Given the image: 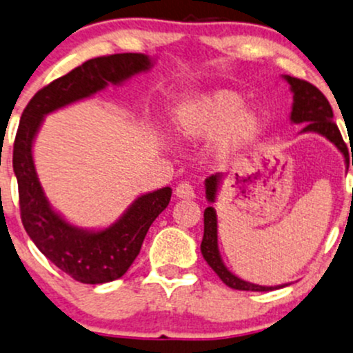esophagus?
<instances>
[{
  "label": "esophagus",
  "mask_w": 353,
  "mask_h": 353,
  "mask_svg": "<svg viewBox=\"0 0 353 353\" xmlns=\"http://www.w3.org/2000/svg\"><path fill=\"white\" fill-rule=\"evenodd\" d=\"M176 197L179 199H194L195 197V192H194V188L189 184V182H181L179 185L176 188Z\"/></svg>",
  "instance_id": "esophagus-1"
}]
</instances>
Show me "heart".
Wrapping results in <instances>:
<instances>
[{
	"mask_svg": "<svg viewBox=\"0 0 353 353\" xmlns=\"http://www.w3.org/2000/svg\"><path fill=\"white\" fill-rule=\"evenodd\" d=\"M243 100L232 90H219L189 101L181 108L177 130L188 139H203L222 130L223 146H240L260 133L256 113L241 110Z\"/></svg>",
	"mask_w": 353,
	"mask_h": 353,
	"instance_id": "obj_1",
	"label": "heart"
}]
</instances>
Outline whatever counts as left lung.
<instances>
[{
  "mask_svg": "<svg viewBox=\"0 0 353 353\" xmlns=\"http://www.w3.org/2000/svg\"><path fill=\"white\" fill-rule=\"evenodd\" d=\"M288 83L291 85V90L294 93V103H292L291 120L294 123H305V128L303 131H316L322 136H325L329 141H332L342 154L345 156L347 165H349V151H347V144L343 141L339 126L334 123V112L330 107L329 100L325 99L324 93L319 88L314 87L312 83L305 82V80L291 77V75H284ZM353 165V158H352ZM220 174L205 179V194L210 202L215 201V194L220 182ZM201 250L205 261L209 263L210 268L217 273L222 281L232 290L240 291H273L283 286H258V284L246 283L243 279L236 278L230 271L225 268L220 258L219 246H217V215H215L214 207H207L203 212V239L201 243Z\"/></svg>",
  "mask_w": 353,
  "mask_h": 353,
  "instance_id": "8db88e82",
  "label": "left lung"
}]
</instances>
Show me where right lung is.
<instances>
[{"label": "right lung", "instance_id": "1", "mask_svg": "<svg viewBox=\"0 0 353 353\" xmlns=\"http://www.w3.org/2000/svg\"><path fill=\"white\" fill-rule=\"evenodd\" d=\"M150 67V57L144 54L126 52L90 59L42 87L21 114L12 148L21 222L41 253L79 283L101 284L121 278L139 254L151 223L168 207L172 190L164 188L138 197L107 230H79L59 217L46 201L32 163L34 136L44 114L103 90L108 83H120Z\"/></svg>", "mask_w": 353, "mask_h": 353}]
</instances>
